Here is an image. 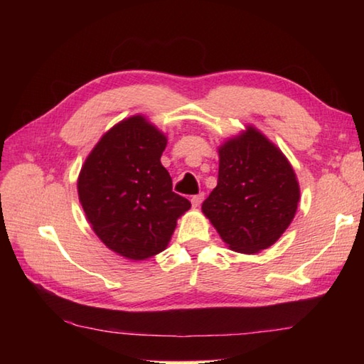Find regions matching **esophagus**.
Wrapping results in <instances>:
<instances>
[{"instance_id": "1", "label": "esophagus", "mask_w": 364, "mask_h": 364, "mask_svg": "<svg viewBox=\"0 0 364 364\" xmlns=\"http://www.w3.org/2000/svg\"><path fill=\"white\" fill-rule=\"evenodd\" d=\"M202 200H204V194L202 193L191 197V204H193V207H199L202 204Z\"/></svg>"}]
</instances>
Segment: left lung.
<instances>
[{"instance_id":"obj_1","label":"left lung","mask_w":364,"mask_h":364,"mask_svg":"<svg viewBox=\"0 0 364 364\" xmlns=\"http://www.w3.org/2000/svg\"><path fill=\"white\" fill-rule=\"evenodd\" d=\"M218 183L202 204L221 241L239 254L268 249L292 223L300 186L273 141L247 125L218 146Z\"/></svg>"}]
</instances>
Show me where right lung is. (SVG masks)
I'll use <instances>...</instances> for the list:
<instances>
[{
    "instance_id": "add662e5",
    "label": "right lung",
    "mask_w": 364,
    "mask_h": 364,
    "mask_svg": "<svg viewBox=\"0 0 364 364\" xmlns=\"http://www.w3.org/2000/svg\"><path fill=\"white\" fill-rule=\"evenodd\" d=\"M164 132L144 115L123 119L102 134L80 170L77 189L91 230L127 260H147L167 249L191 202L171 191L160 164Z\"/></svg>"
}]
</instances>
